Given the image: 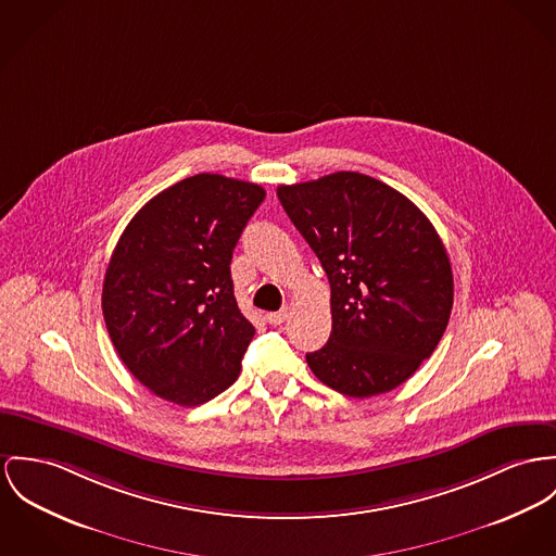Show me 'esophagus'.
<instances>
[{
	"instance_id": "esophagus-1",
	"label": "esophagus",
	"mask_w": 556,
	"mask_h": 556,
	"mask_svg": "<svg viewBox=\"0 0 556 556\" xmlns=\"http://www.w3.org/2000/svg\"><path fill=\"white\" fill-rule=\"evenodd\" d=\"M286 319H288V308H281V311H277V313H268V315H266V321H268L270 326H281Z\"/></svg>"
}]
</instances>
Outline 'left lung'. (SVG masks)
Returning <instances> with one entry per match:
<instances>
[{
	"mask_svg": "<svg viewBox=\"0 0 556 556\" xmlns=\"http://www.w3.org/2000/svg\"><path fill=\"white\" fill-rule=\"evenodd\" d=\"M277 197L330 281L332 332L306 353L313 375L349 397L408 381L453 308L451 260L431 222L364 173L279 186Z\"/></svg>",
	"mask_w": 556,
	"mask_h": 556,
	"instance_id": "1",
	"label": "left lung"
}]
</instances>
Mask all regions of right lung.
Wrapping results in <instances>:
<instances>
[{"label":"right lung","instance_id":"obj_1","mask_svg":"<svg viewBox=\"0 0 556 556\" xmlns=\"http://www.w3.org/2000/svg\"><path fill=\"white\" fill-rule=\"evenodd\" d=\"M266 192L199 173L148 201L110 257L101 308L130 375L159 397L199 406L228 389L256 328L237 306L232 250Z\"/></svg>","mask_w":556,"mask_h":556}]
</instances>
